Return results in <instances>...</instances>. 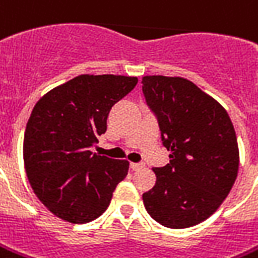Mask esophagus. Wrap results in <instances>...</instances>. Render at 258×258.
I'll list each match as a JSON object with an SVG mask.
<instances>
[{
  "label": "esophagus",
  "instance_id": "obj_1",
  "mask_svg": "<svg viewBox=\"0 0 258 258\" xmlns=\"http://www.w3.org/2000/svg\"><path fill=\"white\" fill-rule=\"evenodd\" d=\"M130 166H131V169H133V171H140V169H143L145 165H144L143 162H133Z\"/></svg>",
  "mask_w": 258,
  "mask_h": 258
}]
</instances>
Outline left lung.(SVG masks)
Returning a JSON list of instances; mask_svg holds the SVG:
<instances>
[{
    "instance_id": "8db88e82",
    "label": "left lung",
    "mask_w": 258,
    "mask_h": 258,
    "mask_svg": "<svg viewBox=\"0 0 258 258\" xmlns=\"http://www.w3.org/2000/svg\"><path fill=\"white\" fill-rule=\"evenodd\" d=\"M145 101L158 120L169 164L152 168L154 188L143 195L150 216L169 229L213 215L239 171V145L220 103L183 78L144 76Z\"/></svg>"
}]
</instances>
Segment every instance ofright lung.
Wrapping results in <instances>:
<instances>
[{"label":"right lung","mask_w":258,"mask_h":258,"mask_svg":"<svg viewBox=\"0 0 258 258\" xmlns=\"http://www.w3.org/2000/svg\"><path fill=\"white\" fill-rule=\"evenodd\" d=\"M137 78L80 75L52 89L33 107L24 136V164L35 195L55 216L87 223L108 208L128 161L92 152L117 101Z\"/></svg>","instance_id":"1"}]
</instances>
